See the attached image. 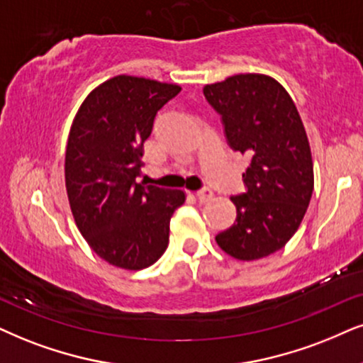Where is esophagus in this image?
<instances>
[{"mask_svg": "<svg viewBox=\"0 0 363 363\" xmlns=\"http://www.w3.org/2000/svg\"><path fill=\"white\" fill-rule=\"evenodd\" d=\"M213 196H214V192L211 191L209 187H203V189L196 192V197L201 201V203H208V201L213 199Z\"/></svg>", "mask_w": 363, "mask_h": 363, "instance_id": "obj_1", "label": "esophagus"}]
</instances>
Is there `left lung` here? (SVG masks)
I'll use <instances>...</instances> for the list:
<instances>
[{
	"mask_svg": "<svg viewBox=\"0 0 363 363\" xmlns=\"http://www.w3.org/2000/svg\"><path fill=\"white\" fill-rule=\"evenodd\" d=\"M221 116L229 147L250 157L246 192L233 196L236 221L216 236L233 258L253 261L281 250L295 235L313 192V160L303 122L288 91L261 73L204 86Z\"/></svg>",
	"mask_w": 363,
	"mask_h": 363,
	"instance_id": "obj_1",
	"label": "left lung"
}]
</instances>
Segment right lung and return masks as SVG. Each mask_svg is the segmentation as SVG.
<instances>
[{
  "label": "right lung",
  "mask_w": 363,
  "mask_h": 363,
  "mask_svg": "<svg viewBox=\"0 0 363 363\" xmlns=\"http://www.w3.org/2000/svg\"><path fill=\"white\" fill-rule=\"evenodd\" d=\"M181 86L118 75L99 85L73 118L65 186L77 228L91 250L123 269L154 264L186 196L137 182L154 118Z\"/></svg>",
  "instance_id": "1"
}]
</instances>
